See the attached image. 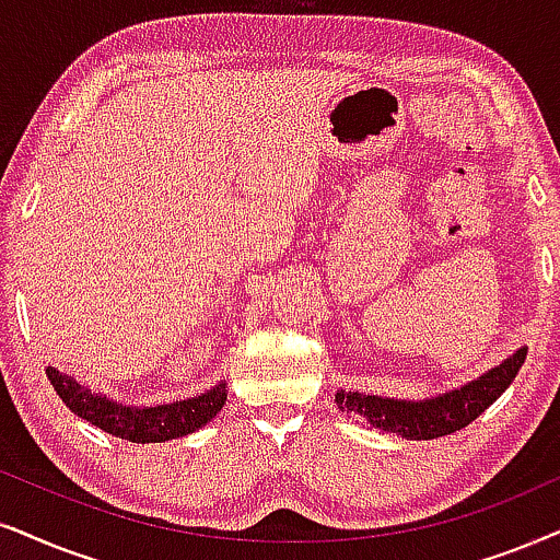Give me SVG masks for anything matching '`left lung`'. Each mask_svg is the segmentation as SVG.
Listing matches in <instances>:
<instances>
[{
	"instance_id": "left-lung-1",
	"label": "left lung",
	"mask_w": 560,
	"mask_h": 560,
	"mask_svg": "<svg viewBox=\"0 0 560 560\" xmlns=\"http://www.w3.org/2000/svg\"><path fill=\"white\" fill-rule=\"evenodd\" d=\"M527 359V346H520L512 357L491 366L476 380L465 385L452 387L447 393L431 395L423 400L387 398V395H372L359 390H338V408L351 416H362L370 427L398 434L402 439H436L452 431H459L476 421L488 406H493L509 385H512L516 372L522 370Z\"/></svg>"
}]
</instances>
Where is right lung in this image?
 <instances>
[{"instance_id": "1", "label": "right lung", "mask_w": 560, "mask_h": 560, "mask_svg": "<svg viewBox=\"0 0 560 560\" xmlns=\"http://www.w3.org/2000/svg\"><path fill=\"white\" fill-rule=\"evenodd\" d=\"M46 374L72 413L90 421L92 427L137 444L167 442V439L194 434L207 427L228 400V382L224 380H219L211 390L186 400L160 402V406H126L121 400L90 390L88 385L74 380V374H63L56 366H46Z\"/></svg>"}]
</instances>
